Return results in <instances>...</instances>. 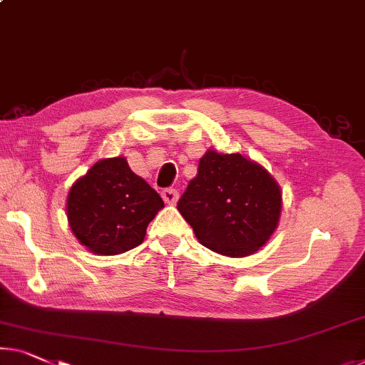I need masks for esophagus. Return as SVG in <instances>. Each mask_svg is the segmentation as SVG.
I'll use <instances>...</instances> for the list:
<instances>
[{"label":"esophagus","instance_id":"esophagus-1","mask_svg":"<svg viewBox=\"0 0 365 365\" xmlns=\"http://www.w3.org/2000/svg\"><path fill=\"white\" fill-rule=\"evenodd\" d=\"M162 198H164L167 205H175L178 200V192L175 188H165L164 192H162Z\"/></svg>","mask_w":365,"mask_h":365}]
</instances>
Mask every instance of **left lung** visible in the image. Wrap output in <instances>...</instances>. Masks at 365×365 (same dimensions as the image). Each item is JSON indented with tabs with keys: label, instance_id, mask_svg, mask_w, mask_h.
<instances>
[{
	"label": "left lung",
	"instance_id": "1",
	"mask_svg": "<svg viewBox=\"0 0 365 365\" xmlns=\"http://www.w3.org/2000/svg\"><path fill=\"white\" fill-rule=\"evenodd\" d=\"M177 208L205 247L227 257L257 252L279 226V183L241 154L208 150Z\"/></svg>",
	"mask_w": 365,
	"mask_h": 365
}]
</instances>
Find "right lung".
<instances>
[{
    "label": "right lung",
    "instance_id": "right-lung-1",
    "mask_svg": "<svg viewBox=\"0 0 365 365\" xmlns=\"http://www.w3.org/2000/svg\"><path fill=\"white\" fill-rule=\"evenodd\" d=\"M164 201L130 170L124 157L103 159L78 178L67 197V217L75 237L98 255L138 247Z\"/></svg>",
    "mask_w": 365,
    "mask_h": 365
}]
</instances>
